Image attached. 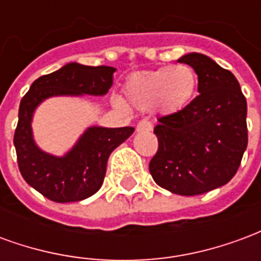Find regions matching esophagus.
I'll use <instances>...</instances> for the list:
<instances>
[{"label": "esophagus", "mask_w": 261, "mask_h": 261, "mask_svg": "<svg viewBox=\"0 0 261 261\" xmlns=\"http://www.w3.org/2000/svg\"><path fill=\"white\" fill-rule=\"evenodd\" d=\"M152 130V123L148 120H141L137 124V131H151Z\"/></svg>", "instance_id": "obj_1"}]
</instances>
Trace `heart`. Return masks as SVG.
Wrapping results in <instances>:
<instances>
[{
  "mask_svg": "<svg viewBox=\"0 0 261 261\" xmlns=\"http://www.w3.org/2000/svg\"><path fill=\"white\" fill-rule=\"evenodd\" d=\"M197 74L187 64L138 72L131 75L123 85L125 102L138 110L155 109L159 113L173 114L180 112L192 102L197 92ZM116 103L124 108L121 99Z\"/></svg>",
  "mask_w": 261,
  "mask_h": 261,
  "instance_id": "heart-1",
  "label": "heart"
}]
</instances>
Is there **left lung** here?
I'll list each match as a JSON object with an SVG mask.
<instances>
[{
	"label": "left lung",
	"instance_id": "obj_1",
	"mask_svg": "<svg viewBox=\"0 0 261 261\" xmlns=\"http://www.w3.org/2000/svg\"><path fill=\"white\" fill-rule=\"evenodd\" d=\"M198 76L200 95L177 113L159 117L158 151L149 172L158 186L197 196L226 185L247 147L246 97L228 69L200 53L179 59Z\"/></svg>",
	"mask_w": 261,
	"mask_h": 261
}]
</instances>
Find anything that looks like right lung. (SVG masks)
<instances>
[{
	"mask_svg": "<svg viewBox=\"0 0 261 261\" xmlns=\"http://www.w3.org/2000/svg\"><path fill=\"white\" fill-rule=\"evenodd\" d=\"M116 68L69 63L43 75L22 97L14 145L20 175L35 190L56 202L85 200L102 187L109 155L134 133L133 127H91L63 158L43 152L32 137L31 121L37 105L59 95H105Z\"/></svg>",
	"mask_w": 261,
	"mask_h": 261,
	"instance_id": "add662e5",
	"label": "right lung"
}]
</instances>
